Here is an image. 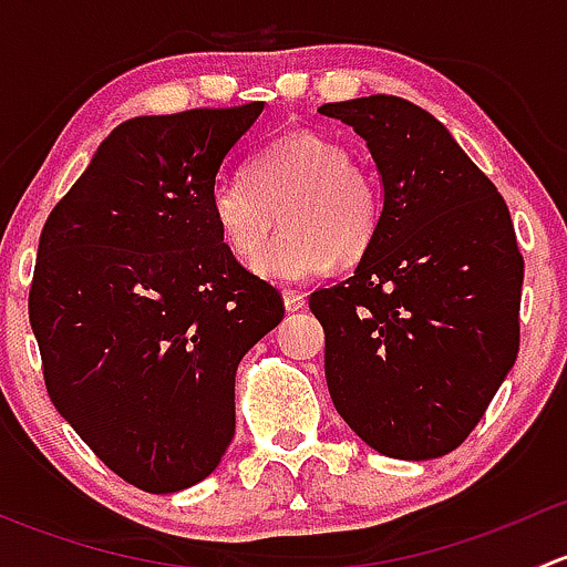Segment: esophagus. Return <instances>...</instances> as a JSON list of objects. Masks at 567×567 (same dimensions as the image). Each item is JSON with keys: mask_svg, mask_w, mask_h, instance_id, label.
<instances>
[{"mask_svg": "<svg viewBox=\"0 0 567 567\" xmlns=\"http://www.w3.org/2000/svg\"><path fill=\"white\" fill-rule=\"evenodd\" d=\"M282 301H285V310H288V312H299V310H305V305H307L305 296L296 293V290H285V293H282Z\"/></svg>", "mask_w": 567, "mask_h": 567, "instance_id": "1", "label": "esophagus"}]
</instances>
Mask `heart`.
<instances>
[{"mask_svg":"<svg viewBox=\"0 0 567 567\" xmlns=\"http://www.w3.org/2000/svg\"><path fill=\"white\" fill-rule=\"evenodd\" d=\"M208 205L219 238L238 260H251L284 210L289 233L259 250L251 268L285 285L320 277L334 257H362L381 221L379 188L368 173L351 162L346 145L310 131L262 147L247 175L219 177Z\"/></svg>","mask_w":567,"mask_h":567,"instance_id":"b5f03b06","label":"heart"}]
</instances>
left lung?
I'll list each match as a JSON object with an SVG mask.
<instances>
[{"mask_svg":"<svg viewBox=\"0 0 567 567\" xmlns=\"http://www.w3.org/2000/svg\"><path fill=\"white\" fill-rule=\"evenodd\" d=\"M351 125L384 183L357 271L310 296L326 384L351 431L400 461L453 453L518 357L524 257L511 210L447 128L398 95L318 109Z\"/></svg>","mask_w":567,"mask_h":567,"instance_id":"left-lung-1","label":"left lung"}]
</instances>
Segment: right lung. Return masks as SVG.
Segmentation results:
<instances>
[{"mask_svg":"<svg viewBox=\"0 0 567 567\" xmlns=\"http://www.w3.org/2000/svg\"><path fill=\"white\" fill-rule=\"evenodd\" d=\"M262 106L125 120L40 233L30 323L51 403L151 494L219 466L236 433L238 362L285 316L208 205Z\"/></svg>","mask_w":567,"mask_h":567,"instance_id":"1","label":"right lung"}]
</instances>
